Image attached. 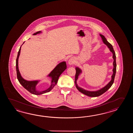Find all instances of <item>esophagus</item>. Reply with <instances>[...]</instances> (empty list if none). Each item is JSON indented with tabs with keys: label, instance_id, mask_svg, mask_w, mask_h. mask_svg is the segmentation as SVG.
Returning <instances> with one entry per match:
<instances>
[{
	"label": "esophagus",
	"instance_id": "obj_1",
	"mask_svg": "<svg viewBox=\"0 0 133 133\" xmlns=\"http://www.w3.org/2000/svg\"><path fill=\"white\" fill-rule=\"evenodd\" d=\"M75 59L73 58V57H71L70 58L69 60H68V64L69 65H72V64H73L75 63Z\"/></svg>",
	"mask_w": 133,
	"mask_h": 133
}]
</instances>
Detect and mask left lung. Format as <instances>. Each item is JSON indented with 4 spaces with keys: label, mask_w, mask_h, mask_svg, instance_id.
<instances>
[{
    "label": "left lung",
    "mask_w": 133,
    "mask_h": 133,
    "mask_svg": "<svg viewBox=\"0 0 133 133\" xmlns=\"http://www.w3.org/2000/svg\"><path fill=\"white\" fill-rule=\"evenodd\" d=\"M100 37L102 38L103 42L105 44V45L108 46V48L109 49L110 51L113 54V58L114 59V62H113V66L114 68L113 69V75L111 76V80L108 83L107 85H106L104 88H101L98 90L95 91H90L86 90L83 88H80L78 86L77 84V80L78 79V77L79 76L80 74L82 73V70L80 68H79L78 67L76 68V74L75 76V83L76 85V88L78 89L80 92L82 93V94H84L85 95L87 96H90V97H97V96H100L102 94L105 93L108 90L109 88H111L112 85H113L115 79V77L116 75V56L115 52L114 50L112 45L110 43L108 42L105 37H104V36L102 35L101 34H100Z\"/></svg>",
    "instance_id": "1"
}]
</instances>
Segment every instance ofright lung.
<instances>
[{
	"instance_id": "1",
	"label": "right lung",
	"mask_w": 133,
	"mask_h": 133,
	"mask_svg": "<svg viewBox=\"0 0 133 133\" xmlns=\"http://www.w3.org/2000/svg\"><path fill=\"white\" fill-rule=\"evenodd\" d=\"M41 33V31H38L36 33L33 34V35H36L37 34H39ZM25 43H23V44ZM22 44V45H23ZM22 46V45H21ZM20 46L19 50L18 52L17 57L16 59V70H17V78L20 84L22 85L24 88L29 91L30 93L36 95H39L43 94L49 92L53 88L55 85H56L58 81L60 75L66 69V65L65 61H63L60 63L55 67L54 69L51 71L50 74L48 75V76L50 77L51 79V84L50 87L45 90L39 91H37L36 89V85L38 83L39 80H36V81H28L24 79L22 76H21L20 72L18 69V58L20 55L21 48Z\"/></svg>"
}]
</instances>
